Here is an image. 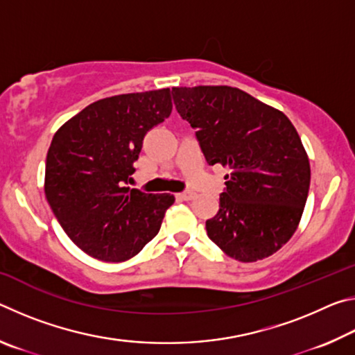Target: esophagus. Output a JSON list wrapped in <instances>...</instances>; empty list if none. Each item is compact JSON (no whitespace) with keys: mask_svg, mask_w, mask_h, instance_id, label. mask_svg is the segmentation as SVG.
<instances>
[{"mask_svg":"<svg viewBox=\"0 0 355 355\" xmlns=\"http://www.w3.org/2000/svg\"><path fill=\"white\" fill-rule=\"evenodd\" d=\"M196 197V192H192V191H188V192H178L177 194V199L178 200H192Z\"/></svg>","mask_w":355,"mask_h":355,"instance_id":"1","label":"esophagus"}]
</instances>
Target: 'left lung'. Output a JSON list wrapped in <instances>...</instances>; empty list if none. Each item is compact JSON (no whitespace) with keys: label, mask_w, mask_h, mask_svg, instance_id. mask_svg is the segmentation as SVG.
Returning <instances> with one entry per match:
<instances>
[{"label":"left lung","mask_w":355,"mask_h":355,"mask_svg":"<svg viewBox=\"0 0 355 355\" xmlns=\"http://www.w3.org/2000/svg\"><path fill=\"white\" fill-rule=\"evenodd\" d=\"M172 97L207 163L232 171L208 238L243 263L275 254L296 232L310 188L309 156L290 119L230 86L172 87Z\"/></svg>","instance_id":"obj_1"}]
</instances>
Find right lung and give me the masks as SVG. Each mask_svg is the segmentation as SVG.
<instances>
[{"label": "right lung", "mask_w": 355, "mask_h": 355, "mask_svg": "<svg viewBox=\"0 0 355 355\" xmlns=\"http://www.w3.org/2000/svg\"><path fill=\"white\" fill-rule=\"evenodd\" d=\"M171 112V89L114 95L84 107L53 136L46 200L67 236L87 255L130 260L159 232L175 197L127 184L144 136Z\"/></svg>", "instance_id": "add662e5"}]
</instances>
